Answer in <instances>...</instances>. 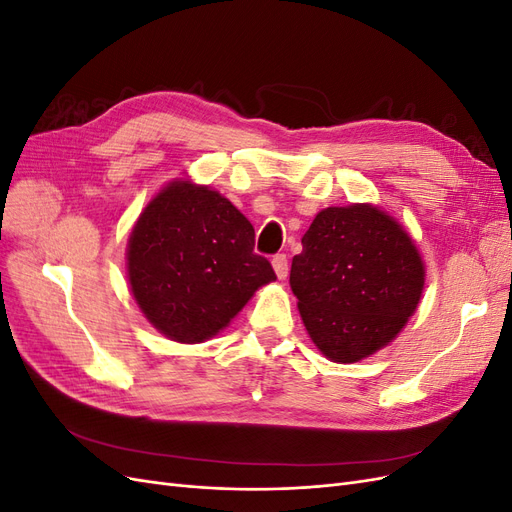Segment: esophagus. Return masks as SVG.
Returning <instances> with one entry per match:
<instances>
[{
    "instance_id": "34e87169",
    "label": "esophagus",
    "mask_w": 512,
    "mask_h": 512,
    "mask_svg": "<svg viewBox=\"0 0 512 512\" xmlns=\"http://www.w3.org/2000/svg\"><path fill=\"white\" fill-rule=\"evenodd\" d=\"M271 262H273L275 275L280 277V280H286V277H288V258H286V254H275Z\"/></svg>"
}]
</instances>
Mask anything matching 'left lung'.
<instances>
[{
	"label": "left lung",
	"instance_id": "left-lung-1",
	"mask_svg": "<svg viewBox=\"0 0 512 512\" xmlns=\"http://www.w3.org/2000/svg\"><path fill=\"white\" fill-rule=\"evenodd\" d=\"M292 258L290 288L316 348L356 363L389 346L416 312L425 265L412 237L374 205L322 209Z\"/></svg>",
	"mask_w": 512,
	"mask_h": 512
}]
</instances>
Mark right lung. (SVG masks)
<instances>
[{"mask_svg":"<svg viewBox=\"0 0 512 512\" xmlns=\"http://www.w3.org/2000/svg\"><path fill=\"white\" fill-rule=\"evenodd\" d=\"M126 256L134 301L179 344L218 335L275 280L271 262L254 254L250 220L220 192L181 179L138 215Z\"/></svg>","mask_w":512,"mask_h":512,"instance_id":"obj_1","label":"right lung"}]
</instances>
